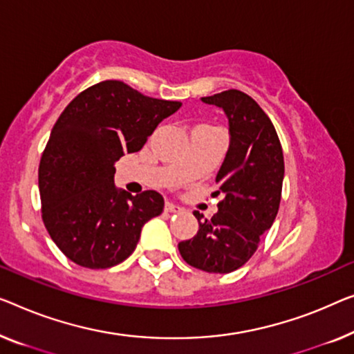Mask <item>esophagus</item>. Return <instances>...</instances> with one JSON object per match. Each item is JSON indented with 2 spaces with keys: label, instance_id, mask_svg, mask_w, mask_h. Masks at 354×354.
I'll return each mask as SVG.
<instances>
[{
  "label": "esophagus",
  "instance_id": "obj_1",
  "mask_svg": "<svg viewBox=\"0 0 354 354\" xmlns=\"http://www.w3.org/2000/svg\"><path fill=\"white\" fill-rule=\"evenodd\" d=\"M165 211H168V213H181L183 208L179 207V205H176V203L167 202V203H165Z\"/></svg>",
  "mask_w": 354,
  "mask_h": 354
}]
</instances>
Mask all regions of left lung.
<instances>
[{
	"mask_svg": "<svg viewBox=\"0 0 354 354\" xmlns=\"http://www.w3.org/2000/svg\"><path fill=\"white\" fill-rule=\"evenodd\" d=\"M202 102L224 111L230 143L216 183L223 194L211 219L194 211L198 232L178 245L189 266L230 273L251 259L277 218L284 178L283 149L272 120L250 95L225 91Z\"/></svg>",
	"mask_w": 354,
	"mask_h": 354,
	"instance_id": "1",
	"label": "left lung"
}]
</instances>
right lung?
<instances>
[{
    "label": "right lung",
    "instance_id": "add662e5",
    "mask_svg": "<svg viewBox=\"0 0 354 354\" xmlns=\"http://www.w3.org/2000/svg\"><path fill=\"white\" fill-rule=\"evenodd\" d=\"M181 104L103 81L60 114L41 157L39 194L46 229L68 259L109 268L135 251L143 225L163 211V197L115 187L114 163L140 151Z\"/></svg>",
    "mask_w": 354,
    "mask_h": 354
}]
</instances>
